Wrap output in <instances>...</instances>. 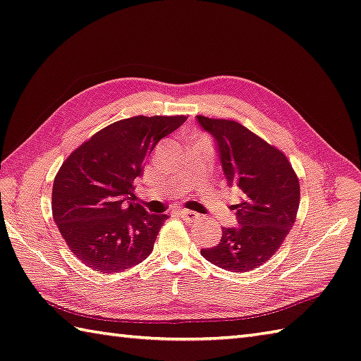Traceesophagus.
Listing matches in <instances>:
<instances>
[{
	"label": "esophagus",
	"instance_id": "1",
	"mask_svg": "<svg viewBox=\"0 0 361 361\" xmlns=\"http://www.w3.org/2000/svg\"><path fill=\"white\" fill-rule=\"evenodd\" d=\"M179 214H180V216L183 220H187V221H196L200 219V214H196V212H193V210H185V209H182V210H179Z\"/></svg>",
	"mask_w": 361,
	"mask_h": 361
}]
</instances>
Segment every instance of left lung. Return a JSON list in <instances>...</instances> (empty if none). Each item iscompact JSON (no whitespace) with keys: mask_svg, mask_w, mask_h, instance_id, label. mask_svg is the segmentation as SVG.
<instances>
[{"mask_svg":"<svg viewBox=\"0 0 361 361\" xmlns=\"http://www.w3.org/2000/svg\"><path fill=\"white\" fill-rule=\"evenodd\" d=\"M196 118L216 141L228 182L242 190V201L231 206L239 224L221 228L219 245L201 255L224 270H255L276 253L294 226L300 182L284 152L240 122Z\"/></svg>","mask_w":361,"mask_h":361,"instance_id":"left-lung-1","label":"left lung"}]
</instances>
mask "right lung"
Here are the masks:
<instances>
[{"label": "right lung", "instance_id": "add662e5", "mask_svg": "<svg viewBox=\"0 0 361 361\" xmlns=\"http://www.w3.org/2000/svg\"><path fill=\"white\" fill-rule=\"evenodd\" d=\"M187 116H133L113 122L75 149L54 176L53 220L72 253L100 274L145 261L168 219L135 202L133 180L155 145Z\"/></svg>", "mask_w": 361, "mask_h": 361}]
</instances>
